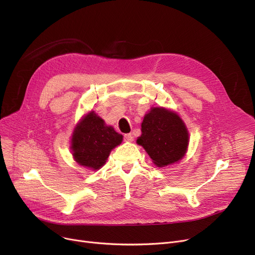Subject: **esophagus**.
<instances>
[{"label":"esophagus","instance_id":"1","mask_svg":"<svg viewBox=\"0 0 255 255\" xmlns=\"http://www.w3.org/2000/svg\"><path fill=\"white\" fill-rule=\"evenodd\" d=\"M124 139L126 141H132L133 140V135L131 134V133H127V134L124 135Z\"/></svg>","mask_w":255,"mask_h":255}]
</instances>
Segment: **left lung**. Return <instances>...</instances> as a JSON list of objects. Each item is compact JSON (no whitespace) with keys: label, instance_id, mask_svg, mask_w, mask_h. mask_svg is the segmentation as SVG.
Masks as SVG:
<instances>
[{"label":"left lung","instance_id":"1","mask_svg":"<svg viewBox=\"0 0 255 255\" xmlns=\"http://www.w3.org/2000/svg\"><path fill=\"white\" fill-rule=\"evenodd\" d=\"M136 143L141 145L158 167L179 162L186 155L189 132L180 116L164 107H151L143 117L141 135Z\"/></svg>","mask_w":255,"mask_h":255}]
</instances>
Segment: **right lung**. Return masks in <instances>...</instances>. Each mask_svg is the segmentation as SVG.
I'll return each instance as SVG.
<instances>
[{"label": "right lung", "mask_w": 255, "mask_h": 255, "mask_svg": "<svg viewBox=\"0 0 255 255\" xmlns=\"http://www.w3.org/2000/svg\"><path fill=\"white\" fill-rule=\"evenodd\" d=\"M123 140L113 126L106 125L95 112L86 114L74 127L71 152L75 161L84 167L97 170L102 167L113 149Z\"/></svg>", "instance_id": "1"}]
</instances>
